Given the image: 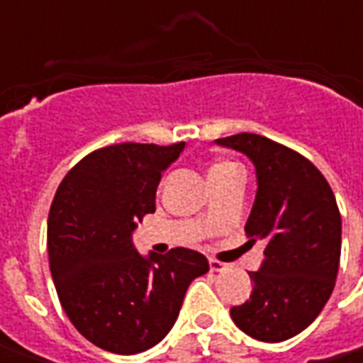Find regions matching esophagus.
Returning a JSON list of instances; mask_svg holds the SVG:
<instances>
[{"label": "esophagus", "mask_w": 363, "mask_h": 363, "mask_svg": "<svg viewBox=\"0 0 363 363\" xmlns=\"http://www.w3.org/2000/svg\"><path fill=\"white\" fill-rule=\"evenodd\" d=\"M210 270H212V272H225V270H228V264H223V262H220V260L216 259H210Z\"/></svg>", "instance_id": "34e87169"}]
</instances>
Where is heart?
I'll list each match as a JSON object with an SVG mask.
<instances>
[{"label": "heart", "instance_id": "heart-1", "mask_svg": "<svg viewBox=\"0 0 363 363\" xmlns=\"http://www.w3.org/2000/svg\"><path fill=\"white\" fill-rule=\"evenodd\" d=\"M229 167H233V163H220V165H213L210 173H218V171H225Z\"/></svg>", "mask_w": 363, "mask_h": 363}]
</instances>
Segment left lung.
Instances as JSON below:
<instances>
[{"label": "left lung", "instance_id": "8db88e82", "mask_svg": "<svg viewBox=\"0 0 363 363\" xmlns=\"http://www.w3.org/2000/svg\"><path fill=\"white\" fill-rule=\"evenodd\" d=\"M251 159L257 196L245 233L264 241V260L249 272V301L231 307L245 335L281 342L317 319L335 289L342 220L336 198L311 161L257 134L216 140Z\"/></svg>", "mask_w": 363, "mask_h": 363}]
</instances>
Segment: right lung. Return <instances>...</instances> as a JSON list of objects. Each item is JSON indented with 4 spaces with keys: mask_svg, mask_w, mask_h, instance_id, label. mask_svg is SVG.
<instances>
[{
    "mask_svg": "<svg viewBox=\"0 0 363 363\" xmlns=\"http://www.w3.org/2000/svg\"><path fill=\"white\" fill-rule=\"evenodd\" d=\"M184 150L118 143L83 157L60 182L48 213V259L60 303L89 342L138 354L173 328L190 281L210 270L204 255H140L132 235L155 212L161 174Z\"/></svg>",
    "mask_w": 363,
    "mask_h": 363,
    "instance_id": "right-lung-1",
    "label": "right lung"
}]
</instances>
